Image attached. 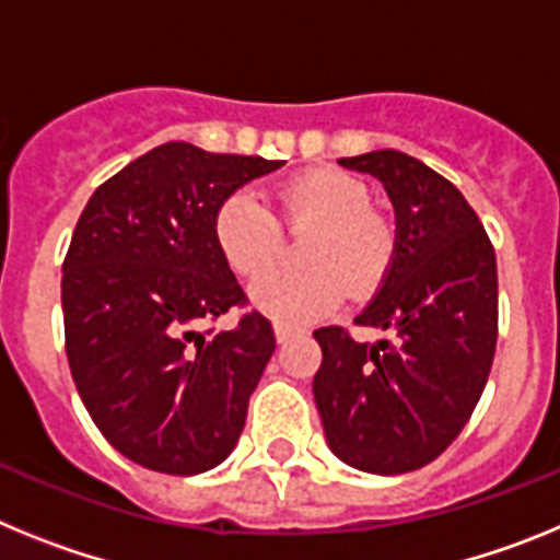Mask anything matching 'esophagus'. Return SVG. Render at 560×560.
I'll list each match as a JSON object with an SVG mask.
<instances>
[{
    "label": "esophagus",
    "instance_id": "34e87169",
    "mask_svg": "<svg viewBox=\"0 0 560 560\" xmlns=\"http://www.w3.org/2000/svg\"><path fill=\"white\" fill-rule=\"evenodd\" d=\"M291 330L289 328H283V325H275V339H277V345H285V341L291 339Z\"/></svg>",
    "mask_w": 560,
    "mask_h": 560
}]
</instances>
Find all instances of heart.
Wrapping results in <instances>:
<instances>
[{
	"label": "heart",
	"mask_w": 560,
	"mask_h": 560,
	"mask_svg": "<svg viewBox=\"0 0 560 560\" xmlns=\"http://www.w3.org/2000/svg\"><path fill=\"white\" fill-rule=\"evenodd\" d=\"M285 224L316 226L303 246L311 269L271 271L249 291L252 308L283 328H303L334 314L345 294L368 296L378 289L395 252V235L370 210V187L336 167L305 171L280 187ZM212 235L232 271L260 277L283 249L275 212L252 190L230 192L215 210Z\"/></svg>",
	"instance_id": "1"
}]
</instances>
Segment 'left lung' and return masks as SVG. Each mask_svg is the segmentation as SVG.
Returning a JSON list of instances; mask_svg holds the SVG:
<instances>
[{
	"label": "left lung",
	"mask_w": 560,
	"mask_h": 560,
	"mask_svg": "<svg viewBox=\"0 0 560 560\" xmlns=\"http://www.w3.org/2000/svg\"><path fill=\"white\" fill-rule=\"evenodd\" d=\"M339 165L370 173L393 201V260L355 323L393 330L395 345L316 330L314 400L341 463L395 477L446 452L488 384L497 255L463 192L409 153L370 151Z\"/></svg>",
	"instance_id": "1"
}]
</instances>
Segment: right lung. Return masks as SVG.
<instances>
[{
    "mask_svg": "<svg viewBox=\"0 0 560 560\" xmlns=\"http://www.w3.org/2000/svg\"><path fill=\"white\" fill-rule=\"evenodd\" d=\"M283 165L165 142L83 207L61 280L69 370L103 438L142 468L205 474L244 432L275 330L257 311L201 330L246 300L212 219L230 192Z\"/></svg>",
    "mask_w": 560,
    "mask_h": 560,
    "instance_id": "right-lung-1",
    "label": "right lung"
}]
</instances>
